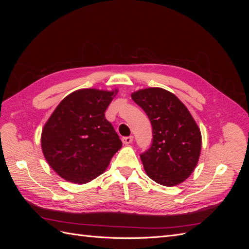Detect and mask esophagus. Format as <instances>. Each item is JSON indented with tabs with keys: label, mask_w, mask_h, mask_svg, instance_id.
Returning a JSON list of instances; mask_svg holds the SVG:
<instances>
[{
	"label": "esophagus",
	"mask_w": 249,
	"mask_h": 249,
	"mask_svg": "<svg viewBox=\"0 0 249 249\" xmlns=\"http://www.w3.org/2000/svg\"><path fill=\"white\" fill-rule=\"evenodd\" d=\"M133 136H127V137H123V142L124 144H130V143L133 142Z\"/></svg>",
	"instance_id": "34e87169"
}]
</instances>
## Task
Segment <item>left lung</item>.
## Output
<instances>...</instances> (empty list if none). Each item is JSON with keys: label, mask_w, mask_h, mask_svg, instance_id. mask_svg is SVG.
Instances as JSON below:
<instances>
[{"label": "left lung", "mask_w": 249, "mask_h": 249, "mask_svg": "<svg viewBox=\"0 0 249 249\" xmlns=\"http://www.w3.org/2000/svg\"><path fill=\"white\" fill-rule=\"evenodd\" d=\"M132 99L153 127L152 145L140 155L147 176L168 187L184 182L196 167L201 148V134L190 112L162 88L139 90Z\"/></svg>", "instance_id": "obj_1"}]
</instances>
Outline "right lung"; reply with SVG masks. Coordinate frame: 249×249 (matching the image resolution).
Returning a JSON list of instances; mask_svg holds the SVG:
<instances>
[{"label":"right lung","mask_w":249,"mask_h":249,"mask_svg":"<svg viewBox=\"0 0 249 249\" xmlns=\"http://www.w3.org/2000/svg\"><path fill=\"white\" fill-rule=\"evenodd\" d=\"M117 91L77 90L58 105L41 134L50 166L64 179L85 184L106 170L123 142L105 112Z\"/></svg>","instance_id":"obj_1"}]
</instances>
